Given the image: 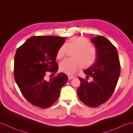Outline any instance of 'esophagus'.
<instances>
[{"instance_id":"34e87169","label":"esophagus","mask_w":133,"mask_h":133,"mask_svg":"<svg viewBox=\"0 0 133 133\" xmlns=\"http://www.w3.org/2000/svg\"><path fill=\"white\" fill-rule=\"evenodd\" d=\"M74 78H75V76H68V78H69V80H71V79H73Z\"/></svg>"}]
</instances>
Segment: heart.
I'll use <instances>...</instances> for the list:
<instances>
[{
	"instance_id": "1",
	"label": "heart",
	"mask_w": 133,
	"mask_h": 133,
	"mask_svg": "<svg viewBox=\"0 0 133 133\" xmlns=\"http://www.w3.org/2000/svg\"><path fill=\"white\" fill-rule=\"evenodd\" d=\"M69 50H73L72 58H66L61 62L59 69L62 72L71 75L79 69H87L95 62L97 58L96 49L83 37H72L65 44L58 49L57 57H63Z\"/></svg>"
}]
</instances>
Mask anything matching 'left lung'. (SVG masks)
<instances>
[{"instance_id": "1", "label": "left lung", "mask_w": 133, "mask_h": 133, "mask_svg": "<svg viewBox=\"0 0 133 133\" xmlns=\"http://www.w3.org/2000/svg\"><path fill=\"white\" fill-rule=\"evenodd\" d=\"M97 51L95 63L84 71L86 78L92 77V81L79 78L81 85L77 91L79 99L91 107H96L110 97L116 88L120 74L118 52L105 37L98 36L91 39Z\"/></svg>"}]
</instances>
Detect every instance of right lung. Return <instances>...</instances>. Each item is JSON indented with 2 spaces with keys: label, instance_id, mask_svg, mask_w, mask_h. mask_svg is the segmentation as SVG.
Returning a JSON list of instances; mask_svg holds the SVG:
<instances>
[{
  "label": "right lung",
  "instance_id": "1",
  "mask_svg": "<svg viewBox=\"0 0 133 133\" xmlns=\"http://www.w3.org/2000/svg\"><path fill=\"white\" fill-rule=\"evenodd\" d=\"M65 40L57 36H34L17 49L14 61L15 81L24 97L35 106H51L67 81V76L62 72L52 78L46 76L48 72H57V53Z\"/></svg>",
  "mask_w": 133,
  "mask_h": 133
}]
</instances>
